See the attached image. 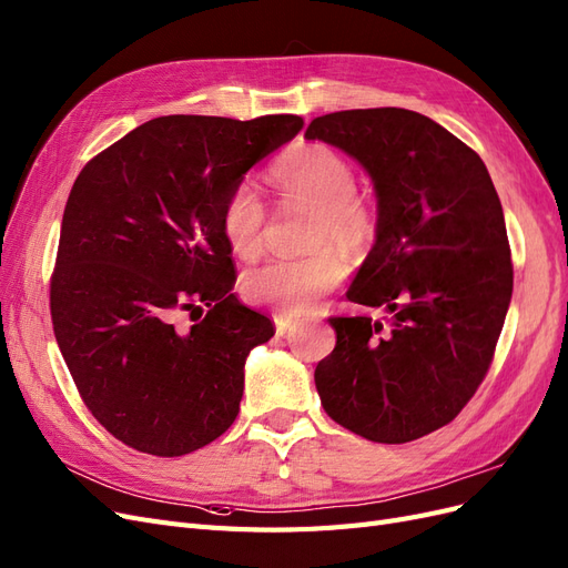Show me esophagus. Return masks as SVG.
<instances>
[{
  "mask_svg": "<svg viewBox=\"0 0 568 568\" xmlns=\"http://www.w3.org/2000/svg\"><path fill=\"white\" fill-rule=\"evenodd\" d=\"M301 322L298 320H291V317H286V315H277L274 317V326H277V336H286V334H291L296 329Z\"/></svg>",
  "mask_w": 568,
  "mask_h": 568,
  "instance_id": "obj_1",
  "label": "esophagus"
}]
</instances>
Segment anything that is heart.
Returning <instances> with one entry per match:
<instances>
[{"label":"heart","mask_w":568,"mask_h":568,"mask_svg":"<svg viewBox=\"0 0 568 568\" xmlns=\"http://www.w3.org/2000/svg\"><path fill=\"white\" fill-rule=\"evenodd\" d=\"M270 180L286 203L311 209L307 244L320 246L303 257H277L244 274L242 291L251 303L270 305L288 317L311 315L322 296L348 274L346 251L365 248L376 232L374 205L355 192V170L324 144L288 149L272 165ZM267 209L248 180L236 182L220 209V230L230 251L253 261L263 251Z\"/></svg>","instance_id":"heart-1"}]
</instances>
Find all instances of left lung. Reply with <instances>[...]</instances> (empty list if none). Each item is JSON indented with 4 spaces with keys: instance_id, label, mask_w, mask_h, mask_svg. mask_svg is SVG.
Masks as SVG:
<instances>
[{
    "instance_id": "1",
    "label": "left lung",
    "mask_w": 568,
    "mask_h": 568,
    "mask_svg": "<svg viewBox=\"0 0 568 568\" xmlns=\"http://www.w3.org/2000/svg\"><path fill=\"white\" fill-rule=\"evenodd\" d=\"M305 140L346 151L374 182L376 242L348 298L390 313L329 317L322 407L367 440H417L459 415L493 363L514 286L500 199L478 153L415 111L326 113Z\"/></svg>"
}]
</instances>
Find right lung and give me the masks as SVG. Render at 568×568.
Segmentation results:
<instances>
[{"mask_svg":"<svg viewBox=\"0 0 568 568\" xmlns=\"http://www.w3.org/2000/svg\"><path fill=\"white\" fill-rule=\"evenodd\" d=\"M301 128V115H163L80 170L51 324L82 403L130 448L180 457L236 419L246 357L274 326L232 294L220 209ZM182 312L195 324L180 325Z\"/></svg>","mask_w":568,"mask_h":568,"instance_id":"add662e5","label":"right lung"}]
</instances>
